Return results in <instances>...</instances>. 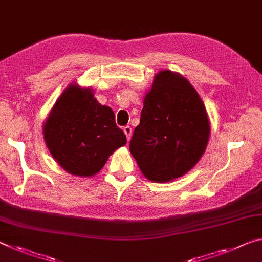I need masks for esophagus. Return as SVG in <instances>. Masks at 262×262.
I'll return each instance as SVG.
<instances>
[{
    "mask_svg": "<svg viewBox=\"0 0 262 262\" xmlns=\"http://www.w3.org/2000/svg\"><path fill=\"white\" fill-rule=\"evenodd\" d=\"M122 129H123V133H125L126 136H127V140L129 141L130 140V136H132V127L125 126V127L122 128Z\"/></svg>",
    "mask_w": 262,
    "mask_h": 262,
    "instance_id": "34e87169",
    "label": "esophagus"
}]
</instances>
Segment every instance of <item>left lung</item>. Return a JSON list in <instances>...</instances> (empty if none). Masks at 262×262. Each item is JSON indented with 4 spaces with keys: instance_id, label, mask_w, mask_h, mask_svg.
Wrapping results in <instances>:
<instances>
[{
    "instance_id": "8db88e82",
    "label": "left lung",
    "mask_w": 262,
    "mask_h": 262,
    "mask_svg": "<svg viewBox=\"0 0 262 262\" xmlns=\"http://www.w3.org/2000/svg\"><path fill=\"white\" fill-rule=\"evenodd\" d=\"M209 133L206 107L195 89L179 74L163 70L145 95L129 150L149 180L165 183L199 162Z\"/></svg>"
}]
</instances>
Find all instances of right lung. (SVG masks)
<instances>
[{
    "label": "right lung",
    "mask_w": 262,
    "mask_h": 262,
    "mask_svg": "<svg viewBox=\"0 0 262 262\" xmlns=\"http://www.w3.org/2000/svg\"><path fill=\"white\" fill-rule=\"evenodd\" d=\"M52 156L74 176L91 177L111 154L126 144L113 111L100 105L89 89L72 85L61 95L43 125Z\"/></svg>",
    "instance_id": "obj_1"
}]
</instances>
